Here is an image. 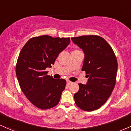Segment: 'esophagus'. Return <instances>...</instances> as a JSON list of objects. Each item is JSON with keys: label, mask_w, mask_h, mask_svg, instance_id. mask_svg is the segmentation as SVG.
Wrapping results in <instances>:
<instances>
[{"label": "esophagus", "mask_w": 131, "mask_h": 131, "mask_svg": "<svg viewBox=\"0 0 131 131\" xmlns=\"http://www.w3.org/2000/svg\"><path fill=\"white\" fill-rule=\"evenodd\" d=\"M67 84H70L71 83V82L69 81V80H67Z\"/></svg>", "instance_id": "obj_1"}]
</instances>
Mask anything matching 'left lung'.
Returning <instances> with one entry per match:
<instances>
[{"instance_id": "left-lung-1", "label": "left lung", "mask_w": 131, "mask_h": 131, "mask_svg": "<svg viewBox=\"0 0 131 131\" xmlns=\"http://www.w3.org/2000/svg\"><path fill=\"white\" fill-rule=\"evenodd\" d=\"M84 53L82 71L89 78L86 84H78L80 89L74 94L78 107L93 111L108 100L115 86L117 62L108 43L97 35H84L71 38Z\"/></svg>"}]
</instances>
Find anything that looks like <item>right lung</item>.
I'll return each instance as SVG.
<instances>
[{
    "label": "right lung",
    "instance_id": "add662e5",
    "mask_svg": "<svg viewBox=\"0 0 131 131\" xmlns=\"http://www.w3.org/2000/svg\"><path fill=\"white\" fill-rule=\"evenodd\" d=\"M70 42V38L41 35L30 38L20 52L15 68L17 80L24 94L38 108H51L60 101L66 80L54 79L45 69L54 64Z\"/></svg>",
    "mask_w": 131,
    "mask_h": 131
}]
</instances>
